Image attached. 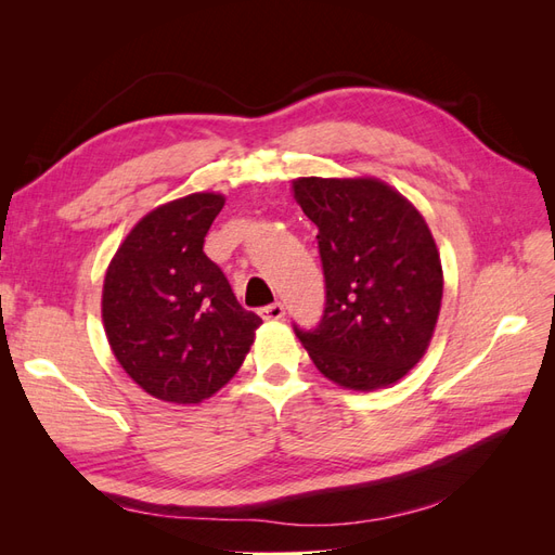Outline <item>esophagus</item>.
Returning <instances> with one entry per match:
<instances>
[{
    "label": "esophagus",
    "instance_id": "obj_1",
    "mask_svg": "<svg viewBox=\"0 0 555 555\" xmlns=\"http://www.w3.org/2000/svg\"><path fill=\"white\" fill-rule=\"evenodd\" d=\"M261 317L263 319H271V322H275V319H282L284 317V306L282 304H271L261 308Z\"/></svg>",
    "mask_w": 555,
    "mask_h": 555
}]
</instances>
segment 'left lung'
Masks as SVG:
<instances>
[{
  "label": "left lung",
  "mask_w": 555,
  "mask_h": 555,
  "mask_svg": "<svg viewBox=\"0 0 555 555\" xmlns=\"http://www.w3.org/2000/svg\"><path fill=\"white\" fill-rule=\"evenodd\" d=\"M294 198L317 224L326 304L294 331L319 373L354 391L405 377L426 354L442 304V263L410 201L375 178H298Z\"/></svg>",
  "instance_id": "left-lung-1"
}]
</instances>
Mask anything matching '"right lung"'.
<instances>
[{"label":"right lung","mask_w":555,"mask_h":555,"mask_svg":"<svg viewBox=\"0 0 555 555\" xmlns=\"http://www.w3.org/2000/svg\"><path fill=\"white\" fill-rule=\"evenodd\" d=\"M222 206V194L198 192L147 212L104 280L102 317L115 359L143 391L178 405L220 391L261 324L204 251Z\"/></svg>","instance_id":"obj_1"}]
</instances>
